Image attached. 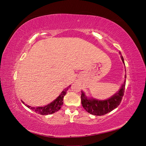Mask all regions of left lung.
Segmentation results:
<instances>
[{
    "instance_id": "1",
    "label": "left lung",
    "mask_w": 146,
    "mask_h": 146,
    "mask_svg": "<svg viewBox=\"0 0 146 146\" xmlns=\"http://www.w3.org/2000/svg\"><path fill=\"white\" fill-rule=\"evenodd\" d=\"M121 57L123 63H124L123 56H121ZM125 82L126 80H124V82L119 92L112 96L110 99L105 100L87 99L83 92H82L81 101L83 107L88 113L95 116H102L111 112L112 110L116 108L121 102L123 94H124Z\"/></svg>"
}]
</instances>
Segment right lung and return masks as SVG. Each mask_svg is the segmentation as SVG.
I'll return each mask as SVG.
<instances>
[{"instance_id": "1", "label": "right lung", "mask_w": 146, "mask_h": 146, "mask_svg": "<svg viewBox=\"0 0 146 146\" xmlns=\"http://www.w3.org/2000/svg\"><path fill=\"white\" fill-rule=\"evenodd\" d=\"M70 87V85L67 88L64 89L61 94L57 98L54 102H52L48 105L44 106V107H30L29 105H26L29 108H30L35 112L36 113L40 114L41 115H47V114H50L54 113L55 112L58 111V110L61 108V106L63 104V98L64 96L66 94L69 88ZM23 102V101H22ZM23 103L24 104V102Z\"/></svg>"}]
</instances>
